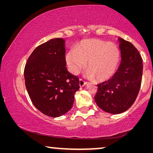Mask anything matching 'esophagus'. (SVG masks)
I'll return each mask as SVG.
<instances>
[{
    "label": "esophagus",
    "instance_id": "obj_1",
    "mask_svg": "<svg viewBox=\"0 0 153 153\" xmlns=\"http://www.w3.org/2000/svg\"><path fill=\"white\" fill-rule=\"evenodd\" d=\"M86 84H87V82H86L84 81V80L82 79H79V86L80 87H83V86H86Z\"/></svg>",
    "mask_w": 153,
    "mask_h": 153
}]
</instances>
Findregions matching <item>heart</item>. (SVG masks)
<instances>
[{
	"label": "heart",
	"mask_w": 153,
	"mask_h": 153,
	"mask_svg": "<svg viewBox=\"0 0 153 153\" xmlns=\"http://www.w3.org/2000/svg\"><path fill=\"white\" fill-rule=\"evenodd\" d=\"M121 59L119 46L98 39H86L77 44L76 49L66 53L65 61L69 71L77 75L86 65V76L105 81L117 71Z\"/></svg>",
	"instance_id": "1"
}]
</instances>
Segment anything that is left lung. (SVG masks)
<instances>
[{
  "instance_id": "obj_1",
  "label": "left lung",
  "mask_w": 153,
  "mask_h": 153,
  "mask_svg": "<svg viewBox=\"0 0 153 153\" xmlns=\"http://www.w3.org/2000/svg\"><path fill=\"white\" fill-rule=\"evenodd\" d=\"M121 61L117 71L107 81L98 84L96 103L105 112L120 114L134 104L142 77V59L132 44L118 38Z\"/></svg>"
}]
</instances>
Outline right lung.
Instances as JSON below:
<instances>
[{
    "label": "right lung",
    "instance_id": "right-lung-1",
    "mask_svg": "<svg viewBox=\"0 0 153 153\" xmlns=\"http://www.w3.org/2000/svg\"><path fill=\"white\" fill-rule=\"evenodd\" d=\"M65 40L54 38L38 46L27 59L24 69L25 86L37 109L57 117L71 109L79 88L78 77L67 71Z\"/></svg>",
    "mask_w": 153,
    "mask_h": 153
}]
</instances>
